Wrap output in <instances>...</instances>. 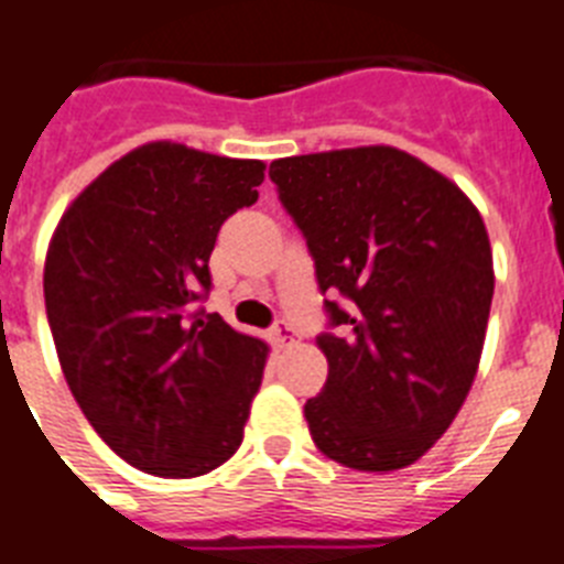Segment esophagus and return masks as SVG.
Returning a JSON list of instances; mask_svg holds the SVG:
<instances>
[{
  "instance_id": "34e87169",
  "label": "esophagus",
  "mask_w": 564,
  "mask_h": 564,
  "mask_svg": "<svg viewBox=\"0 0 564 564\" xmlns=\"http://www.w3.org/2000/svg\"><path fill=\"white\" fill-rule=\"evenodd\" d=\"M269 335H272L274 347H290L292 340H295V329L290 324H274Z\"/></svg>"
}]
</instances>
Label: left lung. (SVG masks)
Masks as SVG:
<instances>
[{
    "mask_svg": "<svg viewBox=\"0 0 564 564\" xmlns=\"http://www.w3.org/2000/svg\"><path fill=\"white\" fill-rule=\"evenodd\" d=\"M304 231L321 292L344 335H321L329 361L304 404L312 442L352 470L419 462L465 404L494 301L485 220L462 188L392 145L318 151L269 165Z\"/></svg>",
    "mask_w": 564,
    "mask_h": 564,
    "instance_id": "8db88e82",
    "label": "left lung"
}]
</instances>
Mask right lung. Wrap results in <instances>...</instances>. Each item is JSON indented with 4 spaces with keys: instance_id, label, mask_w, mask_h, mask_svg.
Listing matches in <instances>:
<instances>
[{
    "instance_id": "1",
    "label": "right lung",
    "mask_w": 564,
    "mask_h": 564,
    "mask_svg": "<svg viewBox=\"0 0 564 564\" xmlns=\"http://www.w3.org/2000/svg\"><path fill=\"white\" fill-rule=\"evenodd\" d=\"M267 163L145 143L74 197L45 254L59 367L99 438L137 470L194 479L238 453L269 344L194 310L229 215Z\"/></svg>"
}]
</instances>
